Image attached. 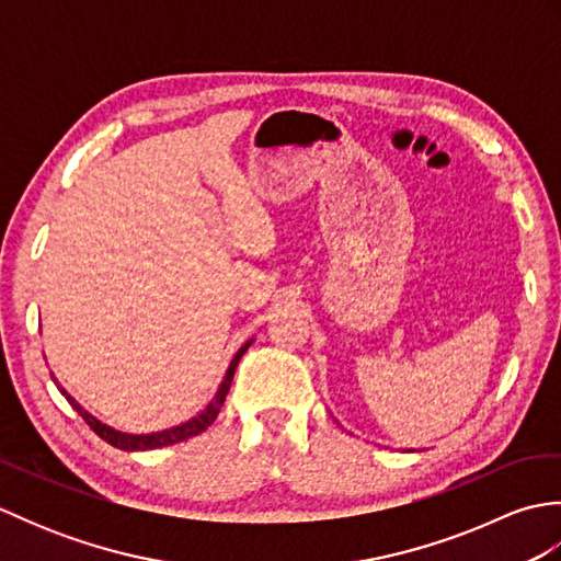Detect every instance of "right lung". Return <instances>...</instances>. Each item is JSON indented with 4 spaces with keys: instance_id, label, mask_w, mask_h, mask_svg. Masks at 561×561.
I'll use <instances>...</instances> for the list:
<instances>
[{
    "instance_id": "obj_1",
    "label": "right lung",
    "mask_w": 561,
    "mask_h": 561,
    "mask_svg": "<svg viewBox=\"0 0 561 561\" xmlns=\"http://www.w3.org/2000/svg\"><path fill=\"white\" fill-rule=\"evenodd\" d=\"M250 344H253V340H248V342L243 344V347L236 352V356L231 359L229 368H226V376H224V380L219 383V390L214 392V398H211V402L207 404L205 410L197 412L195 416H190L187 422H181V424L169 426V428H161V432H149V434L121 432V428H113L111 424L101 422L99 416H93L91 412L83 410L81 404H79L75 398H71L62 386L57 383L55 374H50V376H53V380L57 383L59 392H62V396L67 398V402L71 404V408H75V410L81 414V420L87 422V424L93 428V432H96L103 440H108L111 446L121 448V450H153V448H163V446H171V444H181V440L193 438V436L205 432L207 426H211V422L217 420V414H219V410H221V404H224L226 396H229V388H231V380H233V374H236V366H238V362H241V356L248 352Z\"/></svg>"
}]
</instances>
